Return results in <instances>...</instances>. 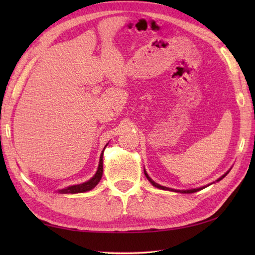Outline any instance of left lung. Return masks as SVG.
Instances as JSON below:
<instances>
[{
    "mask_svg": "<svg viewBox=\"0 0 255 255\" xmlns=\"http://www.w3.org/2000/svg\"><path fill=\"white\" fill-rule=\"evenodd\" d=\"M228 173L229 172H227L226 173V174H224L223 176H221L220 178H218V180H217V182L218 181H220V180H223V178L227 175V174H228ZM144 174H145V176H147V178H148V180L151 182V184H152V185L153 186H155V187H158V188H161V189H170V188H167V187H164V186H161V185H159V184H156L155 182H153L152 180H151V178L149 177V175L147 174V173H145V171H144ZM204 187H200V188H194V189H187V191H177V192H181V193H185V194H191V193H195V192H198V191H200V189H203ZM173 191H174V189H173ZM176 192V191H175Z\"/></svg>",
    "mask_w": 255,
    "mask_h": 255,
    "instance_id": "8db88e82",
    "label": "left lung"
}]
</instances>
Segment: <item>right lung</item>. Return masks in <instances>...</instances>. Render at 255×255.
Instances as JSON below:
<instances>
[{
  "label": "right lung",
  "instance_id": "right-lung-1",
  "mask_svg": "<svg viewBox=\"0 0 255 255\" xmlns=\"http://www.w3.org/2000/svg\"><path fill=\"white\" fill-rule=\"evenodd\" d=\"M105 149V148H104ZM103 175V153L101 154L100 158V164H99V169H97L95 175L89 180L88 182L82 183V184H78V185H73V186H69L67 188H63L59 191V193L61 194H75V193H84L91 191L92 188H94L99 182L101 181Z\"/></svg>",
  "mask_w": 255,
  "mask_h": 255
}]
</instances>
